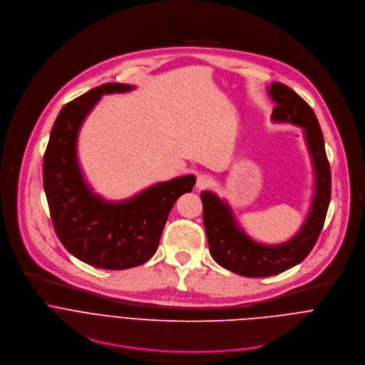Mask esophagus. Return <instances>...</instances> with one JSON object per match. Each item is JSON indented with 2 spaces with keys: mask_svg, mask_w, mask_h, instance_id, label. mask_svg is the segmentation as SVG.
Returning <instances> with one entry per match:
<instances>
[{
  "mask_svg": "<svg viewBox=\"0 0 365 365\" xmlns=\"http://www.w3.org/2000/svg\"><path fill=\"white\" fill-rule=\"evenodd\" d=\"M212 183V179L207 176V175H199L197 179H196V187L197 189H206L210 187Z\"/></svg>",
  "mask_w": 365,
  "mask_h": 365,
  "instance_id": "34e87169",
  "label": "esophagus"
}]
</instances>
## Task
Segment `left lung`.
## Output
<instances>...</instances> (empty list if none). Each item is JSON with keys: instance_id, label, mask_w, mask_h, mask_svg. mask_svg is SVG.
Instances as JSON below:
<instances>
[{"instance_id": "obj_1", "label": "left lung", "mask_w": 365, "mask_h": 365, "mask_svg": "<svg viewBox=\"0 0 365 365\" xmlns=\"http://www.w3.org/2000/svg\"><path fill=\"white\" fill-rule=\"evenodd\" d=\"M269 92L276 102L273 121L292 123L304 131L317 175L315 196L304 224L292 240L279 245H263L238 227L225 200L212 192H200L203 225L212 258L224 269L245 277L274 276L303 262L318 241L331 200V169L314 110L284 83L273 82Z\"/></svg>"}]
</instances>
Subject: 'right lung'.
<instances>
[{
  "label": "right lung",
  "mask_w": 365,
  "mask_h": 365,
  "mask_svg": "<svg viewBox=\"0 0 365 365\" xmlns=\"http://www.w3.org/2000/svg\"><path fill=\"white\" fill-rule=\"evenodd\" d=\"M103 83L61 110L43 159V183L51 222L65 248L81 262L107 270L140 266L153 257L175 202L195 186L193 175L154 185L131 199L107 202L92 193L79 169V128L103 93L127 92Z\"/></svg>",
  "instance_id": "add662e5"
}]
</instances>
